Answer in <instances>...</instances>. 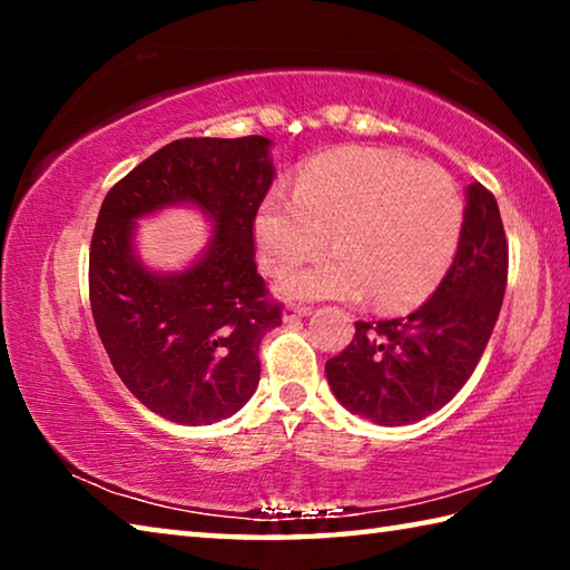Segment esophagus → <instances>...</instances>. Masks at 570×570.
<instances>
[{
	"instance_id": "obj_1",
	"label": "esophagus",
	"mask_w": 570,
	"mask_h": 570,
	"mask_svg": "<svg viewBox=\"0 0 570 570\" xmlns=\"http://www.w3.org/2000/svg\"><path fill=\"white\" fill-rule=\"evenodd\" d=\"M306 314H312V308L292 304V306L284 308V322H296V320H302V316H306Z\"/></svg>"
}]
</instances>
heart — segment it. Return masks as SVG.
Wrapping results in <instances>:
<instances>
[{"instance_id":"heart-1","label":"heart","mask_w":570,"mask_h":570,"mask_svg":"<svg viewBox=\"0 0 570 570\" xmlns=\"http://www.w3.org/2000/svg\"><path fill=\"white\" fill-rule=\"evenodd\" d=\"M465 200L445 170L402 153L336 148L312 158L294 196L274 190L254 218V238L272 274L304 262L332 234L336 246L282 276L286 298H362L387 312L435 292L455 262Z\"/></svg>"}]
</instances>
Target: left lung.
<instances>
[{"label":"left lung","mask_w":570,"mask_h":570,"mask_svg":"<svg viewBox=\"0 0 570 570\" xmlns=\"http://www.w3.org/2000/svg\"><path fill=\"white\" fill-rule=\"evenodd\" d=\"M465 226L445 278L407 316L356 322L354 340L326 362L334 397L374 424H412L455 397L475 372L508 284L498 200L470 183Z\"/></svg>","instance_id":"8db88e82"}]
</instances>
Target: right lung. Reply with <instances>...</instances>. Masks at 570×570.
<instances>
[{
	"label": "right lung",
	"mask_w": 570,
	"mask_h": 570,
	"mask_svg": "<svg viewBox=\"0 0 570 570\" xmlns=\"http://www.w3.org/2000/svg\"><path fill=\"white\" fill-rule=\"evenodd\" d=\"M274 176L272 140L262 135L183 138L102 200L90 246L92 320L125 387L160 417L214 424L258 387V344L282 324L254 254V218ZM173 205L198 207L215 230L186 269L153 273L134 230Z\"/></svg>",
	"instance_id": "obj_1"
}]
</instances>
